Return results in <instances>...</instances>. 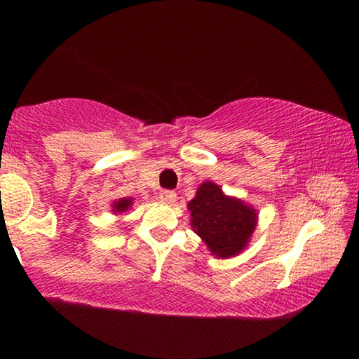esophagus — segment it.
I'll return each instance as SVG.
<instances>
[{
    "instance_id": "34e87169",
    "label": "esophagus",
    "mask_w": 359,
    "mask_h": 359,
    "mask_svg": "<svg viewBox=\"0 0 359 359\" xmlns=\"http://www.w3.org/2000/svg\"><path fill=\"white\" fill-rule=\"evenodd\" d=\"M160 199L165 201V203H175L176 193L171 189H163V191H160Z\"/></svg>"
}]
</instances>
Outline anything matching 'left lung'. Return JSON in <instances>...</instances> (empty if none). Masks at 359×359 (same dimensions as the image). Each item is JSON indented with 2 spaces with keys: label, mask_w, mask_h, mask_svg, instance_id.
<instances>
[{
  "label": "left lung",
  "mask_w": 359,
  "mask_h": 359,
  "mask_svg": "<svg viewBox=\"0 0 359 359\" xmlns=\"http://www.w3.org/2000/svg\"><path fill=\"white\" fill-rule=\"evenodd\" d=\"M191 225L210 252L219 258H230L247 247L257 214L240 199L227 198L217 184L205 181L188 204Z\"/></svg>",
  "instance_id": "obj_1"
}]
</instances>
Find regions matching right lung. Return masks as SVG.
Returning a JSON list of instances; mask_svg holds the SVG:
<instances>
[{"mask_svg":"<svg viewBox=\"0 0 359 359\" xmlns=\"http://www.w3.org/2000/svg\"><path fill=\"white\" fill-rule=\"evenodd\" d=\"M132 205V201L130 199H119L114 203V210L116 212H124Z\"/></svg>","mask_w":359,"mask_h":359,"instance_id":"obj_1","label":"right lung"}]
</instances>
